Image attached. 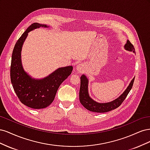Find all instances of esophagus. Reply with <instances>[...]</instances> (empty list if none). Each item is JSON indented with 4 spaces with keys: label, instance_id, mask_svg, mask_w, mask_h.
<instances>
[{
    "label": "esophagus",
    "instance_id": "obj_1",
    "mask_svg": "<svg viewBox=\"0 0 150 150\" xmlns=\"http://www.w3.org/2000/svg\"><path fill=\"white\" fill-rule=\"evenodd\" d=\"M76 70L77 71H78L79 72H83V71L84 70V67L82 64H79L76 66Z\"/></svg>",
    "mask_w": 150,
    "mask_h": 150
}]
</instances>
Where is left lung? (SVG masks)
I'll return each mask as SVG.
<instances>
[{
  "label": "left lung",
  "mask_w": 150,
  "mask_h": 150,
  "mask_svg": "<svg viewBox=\"0 0 150 150\" xmlns=\"http://www.w3.org/2000/svg\"><path fill=\"white\" fill-rule=\"evenodd\" d=\"M125 48L128 51L135 52L133 45L130 42L129 40H127L125 45ZM134 78L131 80L128 88L120 96H119L114 101L109 103H100L94 101L91 98L88 93V79L85 75L81 76V86L79 90V100L82 105L88 110L95 112H106L118 108L122 103L124 101L127 95L129 93L133 85Z\"/></svg>",
  "instance_id": "8db88e82"
}]
</instances>
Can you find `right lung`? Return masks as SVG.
I'll return each instance as SVG.
<instances>
[{
	"label": "right lung",
	"instance_id": "obj_1",
	"mask_svg": "<svg viewBox=\"0 0 150 150\" xmlns=\"http://www.w3.org/2000/svg\"><path fill=\"white\" fill-rule=\"evenodd\" d=\"M48 28L47 25L34 23L22 34L13 49L11 80L18 98L24 105L33 109L47 107L54 101L61 83L72 72V66L59 67L43 79L32 78L24 70L21 62L22 45L30 31L37 28Z\"/></svg>",
	"mask_w": 150,
	"mask_h": 150
}]
</instances>
